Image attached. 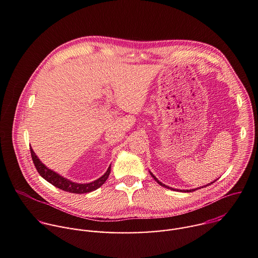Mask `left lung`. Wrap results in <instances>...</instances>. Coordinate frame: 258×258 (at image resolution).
<instances>
[{"mask_svg":"<svg viewBox=\"0 0 258 258\" xmlns=\"http://www.w3.org/2000/svg\"><path fill=\"white\" fill-rule=\"evenodd\" d=\"M149 172H150L151 176H152V177H153V178H154V179H155V180H156V181H157V182L159 183V185H160V186H162V187H164V188H167V189H169V190H173V191H181V192H193V191H196V190H198V189H201V188H203V186H202V187H200V188H196V189H191V190H177V189H174V188H170V187H168V186L164 185V183H162L161 181H159V180H158V178H157V177H156V176H155V175H154V174H153V173H152L151 171H149ZM215 180H216V179H215ZM215 180H214V181H215ZM214 181H211L210 183H207V185H205L204 187H207V186L211 185V183H212V182H214Z\"/></svg>","mask_w":258,"mask_h":258,"instance_id":"left-lung-1","label":"left lung"}]
</instances>
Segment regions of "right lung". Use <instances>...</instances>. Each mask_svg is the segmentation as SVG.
Wrapping results in <instances>:
<instances>
[{
  "mask_svg": "<svg viewBox=\"0 0 258 258\" xmlns=\"http://www.w3.org/2000/svg\"><path fill=\"white\" fill-rule=\"evenodd\" d=\"M30 153H31V158L34 163V166H35L36 170H38V172L40 173V175L42 177H44L47 181L52 183V185L55 186L56 188L63 190L65 192H69V193L84 194V193H90V192L97 190L106 181V179L108 178V176L110 174V171H111V164H110L107 171L102 176L97 178L96 180H93L91 182H86V183H80V182L72 181V180L62 176L61 174L55 172L54 170L48 168L39 159V157L35 155L31 147H30Z\"/></svg>",
  "mask_w": 258,
  "mask_h": 258,
  "instance_id": "1",
  "label": "right lung"
}]
</instances>
